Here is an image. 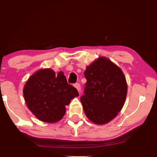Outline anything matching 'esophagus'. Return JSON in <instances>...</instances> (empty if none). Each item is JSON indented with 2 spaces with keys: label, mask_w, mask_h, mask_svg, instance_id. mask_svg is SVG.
Wrapping results in <instances>:
<instances>
[{
  "label": "esophagus",
  "mask_w": 157,
  "mask_h": 157,
  "mask_svg": "<svg viewBox=\"0 0 157 157\" xmlns=\"http://www.w3.org/2000/svg\"><path fill=\"white\" fill-rule=\"evenodd\" d=\"M75 87L76 88V89H77V91H78L79 92H80V90H81V88H80V83H75Z\"/></svg>",
  "instance_id": "1"
}]
</instances>
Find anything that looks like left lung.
<instances>
[{
    "instance_id": "8db88e82",
    "label": "left lung",
    "mask_w": 157,
    "mask_h": 157,
    "mask_svg": "<svg viewBox=\"0 0 157 157\" xmlns=\"http://www.w3.org/2000/svg\"><path fill=\"white\" fill-rule=\"evenodd\" d=\"M84 94L80 97L86 117L94 123L109 122L121 111L127 95L123 72L108 58L100 57L84 72Z\"/></svg>"
}]
</instances>
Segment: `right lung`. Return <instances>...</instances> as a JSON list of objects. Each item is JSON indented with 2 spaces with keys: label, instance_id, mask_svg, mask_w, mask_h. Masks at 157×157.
<instances>
[{
  "label": "right lung",
  "instance_id": "right-lung-1",
  "mask_svg": "<svg viewBox=\"0 0 157 157\" xmlns=\"http://www.w3.org/2000/svg\"><path fill=\"white\" fill-rule=\"evenodd\" d=\"M79 95L68 84L62 71L55 74L50 68L40 69L32 75L23 87V96L29 109L38 120L56 122L66 113V105Z\"/></svg>",
  "mask_w": 157,
  "mask_h": 157
}]
</instances>
